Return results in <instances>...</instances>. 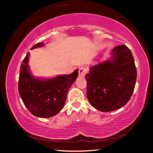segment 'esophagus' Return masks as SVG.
I'll return each mask as SVG.
<instances>
[{
    "label": "esophagus",
    "instance_id": "esophagus-1",
    "mask_svg": "<svg viewBox=\"0 0 153 153\" xmlns=\"http://www.w3.org/2000/svg\"><path fill=\"white\" fill-rule=\"evenodd\" d=\"M87 74V70L85 67H80L79 69V76L80 77H84L85 76V75Z\"/></svg>",
    "mask_w": 153,
    "mask_h": 153
}]
</instances>
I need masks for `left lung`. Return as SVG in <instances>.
I'll use <instances>...</instances> for the list:
<instances>
[{"instance_id": "1", "label": "left lung", "mask_w": 153, "mask_h": 153, "mask_svg": "<svg viewBox=\"0 0 153 153\" xmlns=\"http://www.w3.org/2000/svg\"><path fill=\"white\" fill-rule=\"evenodd\" d=\"M111 55L108 60L90 67L85 76L88 99L102 112L117 110L127 104L137 77L133 55L126 45L115 46Z\"/></svg>"}]
</instances>
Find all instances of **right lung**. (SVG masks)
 <instances>
[{
	"label": "right lung",
	"instance_id": "right-lung-1",
	"mask_svg": "<svg viewBox=\"0 0 153 153\" xmlns=\"http://www.w3.org/2000/svg\"><path fill=\"white\" fill-rule=\"evenodd\" d=\"M40 42L31 49L42 47ZM27 53L20 67L18 90L20 97L28 111L36 117H51L60 112L66 100L67 92L78 76V69L69 75H61L42 79L32 76L28 66Z\"/></svg>",
	"mask_w": 153,
	"mask_h": 153
}]
</instances>
